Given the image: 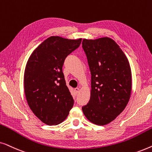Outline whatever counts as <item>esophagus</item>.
I'll return each mask as SVG.
<instances>
[{
  "label": "esophagus",
  "instance_id": "esophagus-1",
  "mask_svg": "<svg viewBox=\"0 0 152 152\" xmlns=\"http://www.w3.org/2000/svg\"><path fill=\"white\" fill-rule=\"evenodd\" d=\"M79 91H80V88H75V91L76 94L79 92Z\"/></svg>",
  "mask_w": 152,
  "mask_h": 152
}]
</instances>
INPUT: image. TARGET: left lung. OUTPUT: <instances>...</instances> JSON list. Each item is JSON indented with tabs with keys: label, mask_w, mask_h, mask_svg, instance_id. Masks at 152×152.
<instances>
[{
	"label": "left lung",
	"mask_w": 152,
	"mask_h": 152,
	"mask_svg": "<svg viewBox=\"0 0 152 152\" xmlns=\"http://www.w3.org/2000/svg\"><path fill=\"white\" fill-rule=\"evenodd\" d=\"M91 74L90 100L82 107L87 119L97 125L114 120L125 109L132 92V71L127 58L109 37L83 39Z\"/></svg>",
	"instance_id": "obj_1"
}]
</instances>
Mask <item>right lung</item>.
Returning <instances> with one entry per match:
<instances>
[{
	"label": "right lung",
	"mask_w": 152,
	"mask_h": 152,
	"mask_svg": "<svg viewBox=\"0 0 152 152\" xmlns=\"http://www.w3.org/2000/svg\"><path fill=\"white\" fill-rule=\"evenodd\" d=\"M81 42L82 39L50 37L33 51L27 62L24 73L27 102L34 115L48 125L63 122L73 107L62 66Z\"/></svg>",
	"instance_id": "1"
}]
</instances>
